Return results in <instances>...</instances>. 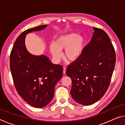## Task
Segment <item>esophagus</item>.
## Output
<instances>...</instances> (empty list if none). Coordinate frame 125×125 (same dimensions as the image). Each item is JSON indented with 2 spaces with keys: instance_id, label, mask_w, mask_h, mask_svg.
<instances>
[{
  "instance_id": "esophagus-1",
  "label": "esophagus",
  "mask_w": 125,
  "mask_h": 125,
  "mask_svg": "<svg viewBox=\"0 0 125 125\" xmlns=\"http://www.w3.org/2000/svg\"><path fill=\"white\" fill-rule=\"evenodd\" d=\"M65 71H66V68H65V67H63V74H65Z\"/></svg>"
}]
</instances>
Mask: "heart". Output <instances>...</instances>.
I'll return each instance as SVG.
<instances>
[{"label": "heart", "instance_id": "1", "mask_svg": "<svg viewBox=\"0 0 125 125\" xmlns=\"http://www.w3.org/2000/svg\"><path fill=\"white\" fill-rule=\"evenodd\" d=\"M85 46V40L77 33L61 36L50 46V51L56 62H58L62 56L61 51L65 50L64 56L71 62H75L83 54Z\"/></svg>", "mask_w": 125, "mask_h": 125}]
</instances>
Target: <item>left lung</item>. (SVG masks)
Instances as JSON below:
<instances>
[{"instance_id":"left-lung-1","label":"left lung","mask_w":125,"mask_h":125,"mask_svg":"<svg viewBox=\"0 0 125 125\" xmlns=\"http://www.w3.org/2000/svg\"><path fill=\"white\" fill-rule=\"evenodd\" d=\"M93 29L94 34L83 55L66 69L72 82V97L83 105L96 103L105 94L116 63L115 51L109 36L102 29Z\"/></svg>"}]
</instances>
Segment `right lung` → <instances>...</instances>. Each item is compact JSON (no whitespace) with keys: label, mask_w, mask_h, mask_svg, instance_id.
Listing matches in <instances>:
<instances>
[{"label":"right lung","mask_w":125,"mask_h":125,"mask_svg":"<svg viewBox=\"0 0 125 125\" xmlns=\"http://www.w3.org/2000/svg\"><path fill=\"white\" fill-rule=\"evenodd\" d=\"M46 26L41 25L22 32L15 42L10 56V71L17 92L27 103L37 108L51 101L54 86L63 76L62 65L53 64L44 55H32L25 47L26 35Z\"/></svg>","instance_id":"right-lung-1"}]
</instances>
